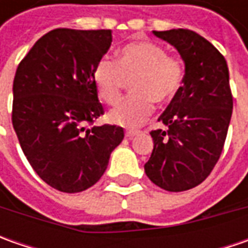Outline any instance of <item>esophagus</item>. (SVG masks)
Listing matches in <instances>:
<instances>
[{
  "label": "esophagus",
  "mask_w": 248,
  "mask_h": 248,
  "mask_svg": "<svg viewBox=\"0 0 248 248\" xmlns=\"http://www.w3.org/2000/svg\"><path fill=\"white\" fill-rule=\"evenodd\" d=\"M138 134H139V131H127V132H125V137H127L128 139H131V138H134L135 135H138Z\"/></svg>",
  "instance_id": "1"
}]
</instances>
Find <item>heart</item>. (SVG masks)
I'll return each mask as SVG.
<instances>
[{
    "mask_svg": "<svg viewBox=\"0 0 248 248\" xmlns=\"http://www.w3.org/2000/svg\"><path fill=\"white\" fill-rule=\"evenodd\" d=\"M93 84L106 105L121 98L127 82L132 95L110 110L109 120L120 127H137L148 119L153 102L166 103L181 91L185 64L155 43H134L121 48L119 59L102 58L93 67Z\"/></svg>",
    "mask_w": 248,
    "mask_h": 248,
    "instance_id": "obj_1",
    "label": "heart"
}]
</instances>
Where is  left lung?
Segmentation results:
<instances>
[{
  "label": "left lung",
  "mask_w": 248,
  "mask_h": 248,
  "mask_svg": "<svg viewBox=\"0 0 248 248\" xmlns=\"http://www.w3.org/2000/svg\"><path fill=\"white\" fill-rule=\"evenodd\" d=\"M174 45L185 62L181 91L160 116L168 129H153L149 179L168 192L200 185L219 160L232 117L233 96L224 55L187 29L153 31Z\"/></svg>",
  "instance_id": "8db88e82"
}]
</instances>
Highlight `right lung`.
Segmentation results:
<instances>
[{
    "mask_svg": "<svg viewBox=\"0 0 248 248\" xmlns=\"http://www.w3.org/2000/svg\"><path fill=\"white\" fill-rule=\"evenodd\" d=\"M110 44V30L55 29L34 44L15 74L19 143L37 175L64 193L95 185L124 138L117 125L88 128L105 113L92 73Z\"/></svg>",
    "mask_w": 248,
    "mask_h": 248,
    "instance_id": "add662e5",
    "label": "right lung"
}]
</instances>
